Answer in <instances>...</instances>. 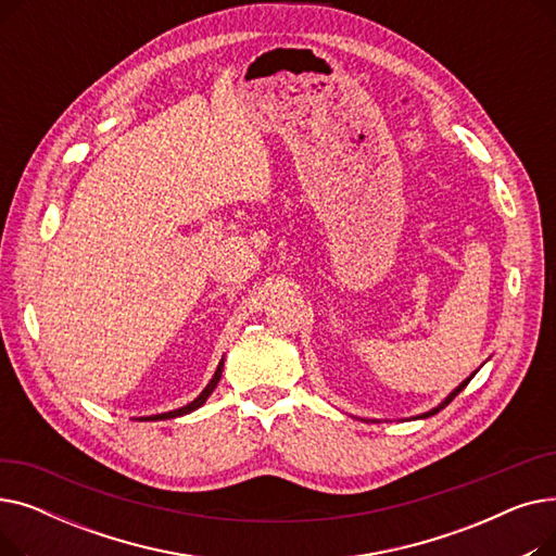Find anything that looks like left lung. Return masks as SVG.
Wrapping results in <instances>:
<instances>
[{
	"mask_svg": "<svg viewBox=\"0 0 556 556\" xmlns=\"http://www.w3.org/2000/svg\"><path fill=\"white\" fill-rule=\"evenodd\" d=\"M476 371H478V369H476ZM476 371H473L469 378H466V381H462V383H459V386H457V388H455V390H453V392H451V394H448V396H446V399H444L440 405L432 407V410H428V413H424V415H417V417H413V419H426V417H432V415H437V413H440V410H444V407H446V405H448V403H451V401H453V399H455V396H457V394H459V392H462L466 386H469V381H471V378L476 376Z\"/></svg>",
	"mask_w": 556,
	"mask_h": 556,
	"instance_id": "left-lung-1",
	"label": "left lung"
}]
</instances>
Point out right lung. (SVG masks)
<instances>
[{
	"mask_svg": "<svg viewBox=\"0 0 556 556\" xmlns=\"http://www.w3.org/2000/svg\"><path fill=\"white\" fill-rule=\"evenodd\" d=\"M223 365H225V358H220V363H218V367H216V371H214V376H212V381L207 383V388H204L191 403L178 407V410H170V413L151 415V417H139L137 421H164V419H175V417H182V415H189V413L198 410V407L204 405V401H207L210 394L216 390V386H218V381H220V376H223Z\"/></svg>",
	"mask_w": 556,
	"mask_h": 556,
	"instance_id": "1",
	"label": "right lung"
}]
</instances>
